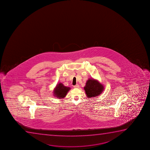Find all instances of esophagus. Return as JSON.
I'll list each match as a JSON object with an SVG mask.
<instances>
[{
  "label": "esophagus",
  "mask_w": 150,
  "mask_h": 150,
  "mask_svg": "<svg viewBox=\"0 0 150 150\" xmlns=\"http://www.w3.org/2000/svg\"><path fill=\"white\" fill-rule=\"evenodd\" d=\"M74 88H79V85L78 84H76V85H75V86H74Z\"/></svg>",
  "instance_id": "obj_1"
}]
</instances>
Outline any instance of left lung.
Masks as SVG:
<instances>
[{"mask_svg":"<svg viewBox=\"0 0 150 150\" xmlns=\"http://www.w3.org/2000/svg\"><path fill=\"white\" fill-rule=\"evenodd\" d=\"M84 89L85 91L87 97L91 98L100 95L104 90V87L97 80L90 78L86 81Z\"/></svg>","mask_w":150,"mask_h":150,"instance_id":"obj_1","label":"left lung"}]
</instances>
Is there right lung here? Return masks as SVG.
I'll use <instances>...</instances> for the list:
<instances>
[{
	"instance_id": "1",
	"label": "right lung",
	"mask_w": 150,
	"mask_h": 150,
	"mask_svg": "<svg viewBox=\"0 0 150 150\" xmlns=\"http://www.w3.org/2000/svg\"><path fill=\"white\" fill-rule=\"evenodd\" d=\"M69 87L64 86L62 83L57 84L53 91L54 95L58 98L62 99L65 97L68 92L70 90Z\"/></svg>"
}]
</instances>
